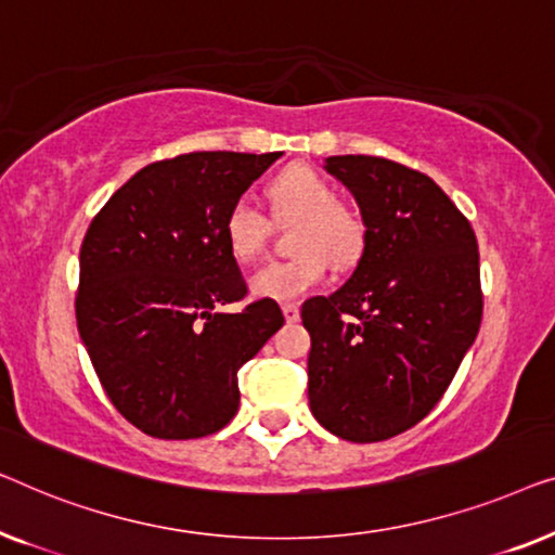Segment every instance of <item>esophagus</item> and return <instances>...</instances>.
Listing matches in <instances>:
<instances>
[{"mask_svg":"<svg viewBox=\"0 0 555 555\" xmlns=\"http://www.w3.org/2000/svg\"><path fill=\"white\" fill-rule=\"evenodd\" d=\"M281 309H284V317H286L288 324L299 322V307H296V304H284Z\"/></svg>","mask_w":555,"mask_h":555,"instance_id":"34e87169","label":"esophagus"}]
</instances>
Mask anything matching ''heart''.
Returning <instances> with one entry per match:
<instances>
[{
	"label": "heart",
	"mask_w": 555,
	"mask_h": 555,
	"mask_svg": "<svg viewBox=\"0 0 555 555\" xmlns=\"http://www.w3.org/2000/svg\"><path fill=\"white\" fill-rule=\"evenodd\" d=\"M269 201L279 221L292 223V259L271 261L251 276V292L261 299L296 301L326 279L330 263L347 269L364 251V221L347 203L330 178L309 166H294L269 183ZM271 233L269 218L241 198L223 218V238L233 259L251 263L261 256Z\"/></svg>",
	"instance_id": "obj_1"
}]
</instances>
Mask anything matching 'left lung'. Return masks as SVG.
Masks as SVG:
<instances>
[{
  "instance_id": "obj_1",
  "label": "left lung",
  "mask_w": 555,
  "mask_h": 555,
  "mask_svg": "<svg viewBox=\"0 0 555 555\" xmlns=\"http://www.w3.org/2000/svg\"><path fill=\"white\" fill-rule=\"evenodd\" d=\"M364 221L354 274L304 301L309 408L332 435L379 442L415 427L450 387L482 319L478 241L433 178L377 155H332Z\"/></svg>"
}]
</instances>
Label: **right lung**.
<instances>
[{"label": "right lung", "instance_id": "add662e5", "mask_svg": "<svg viewBox=\"0 0 555 555\" xmlns=\"http://www.w3.org/2000/svg\"><path fill=\"white\" fill-rule=\"evenodd\" d=\"M284 153L203 151L138 170L92 218L75 314L100 385L151 437L193 440L238 410V370L284 314L246 296L223 238L233 203Z\"/></svg>", "mask_w": 555, "mask_h": 555}]
</instances>
